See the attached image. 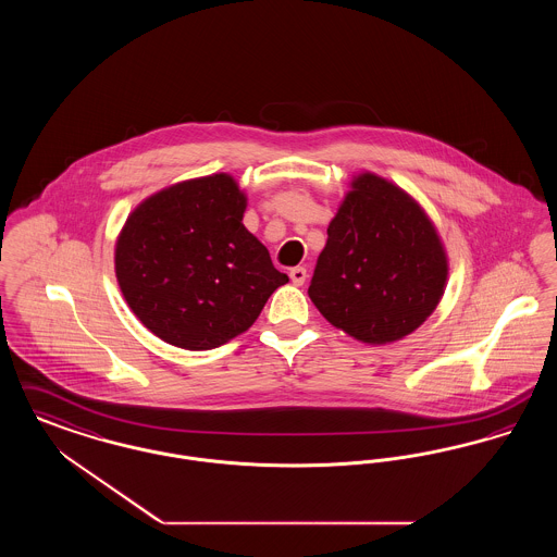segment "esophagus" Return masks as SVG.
I'll list each match as a JSON object with an SVG mask.
<instances>
[{
  "label": "esophagus",
  "instance_id": "1",
  "mask_svg": "<svg viewBox=\"0 0 557 557\" xmlns=\"http://www.w3.org/2000/svg\"><path fill=\"white\" fill-rule=\"evenodd\" d=\"M290 280L294 286H302L307 282V269L305 267H294V269H290Z\"/></svg>",
  "mask_w": 557,
  "mask_h": 557
}]
</instances>
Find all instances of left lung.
Listing matches in <instances>:
<instances>
[{"label":"left lung","instance_id":"obj_1","mask_svg":"<svg viewBox=\"0 0 557 557\" xmlns=\"http://www.w3.org/2000/svg\"><path fill=\"white\" fill-rule=\"evenodd\" d=\"M447 257L425 212L397 186L359 175L327 227L309 296L357 341L386 345L436 309Z\"/></svg>","mask_w":557,"mask_h":557}]
</instances>
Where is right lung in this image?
I'll list each match as a JSON object with an SVG mask.
<instances>
[{
	"label": "right lung",
	"mask_w": 557,
	"mask_h": 557,
	"mask_svg": "<svg viewBox=\"0 0 557 557\" xmlns=\"http://www.w3.org/2000/svg\"><path fill=\"white\" fill-rule=\"evenodd\" d=\"M246 198L221 173L166 187L127 219L116 280L139 321L169 345L209 350L246 332L288 282L244 225Z\"/></svg>",
	"instance_id": "obj_1"
}]
</instances>
